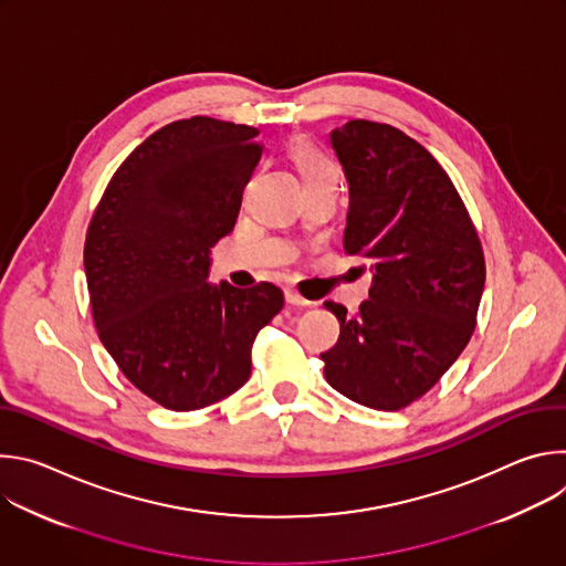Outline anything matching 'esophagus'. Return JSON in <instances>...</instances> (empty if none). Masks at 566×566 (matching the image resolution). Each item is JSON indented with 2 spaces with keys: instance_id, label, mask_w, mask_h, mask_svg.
Here are the masks:
<instances>
[{
  "instance_id": "obj_1",
  "label": "esophagus",
  "mask_w": 566,
  "mask_h": 566,
  "mask_svg": "<svg viewBox=\"0 0 566 566\" xmlns=\"http://www.w3.org/2000/svg\"><path fill=\"white\" fill-rule=\"evenodd\" d=\"M284 300L289 302V304H295V306H308L311 302L306 300V297H302L297 291H286L284 293Z\"/></svg>"
}]
</instances>
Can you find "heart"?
<instances>
[{
    "label": "heart",
    "instance_id": "heart-1",
    "mask_svg": "<svg viewBox=\"0 0 566 566\" xmlns=\"http://www.w3.org/2000/svg\"><path fill=\"white\" fill-rule=\"evenodd\" d=\"M289 154L295 160L297 170L302 172L304 184H313V181H319L329 175H336V168L332 166V160L304 136H295L291 140Z\"/></svg>",
    "mask_w": 566,
    "mask_h": 566
}]
</instances>
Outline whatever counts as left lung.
Listing matches in <instances>:
<instances>
[{"label": "left lung", "mask_w": 566, "mask_h": 566, "mask_svg": "<svg viewBox=\"0 0 566 566\" xmlns=\"http://www.w3.org/2000/svg\"><path fill=\"white\" fill-rule=\"evenodd\" d=\"M332 147L349 181L345 253L374 277L356 317L327 302L340 338L319 358L334 389L396 412L430 391L468 345L486 262L465 203L421 143L358 118L332 132Z\"/></svg>", "instance_id": "obj_1"}]
</instances>
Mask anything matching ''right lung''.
<instances>
[{"label":"right lung","instance_id":"right-lung-1","mask_svg":"<svg viewBox=\"0 0 566 566\" xmlns=\"http://www.w3.org/2000/svg\"><path fill=\"white\" fill-rule=\"evenodd\" d=\"M258 134L210 116L156 129L114 172L87 228L98 338L138 391L175 412L244 385L253 343L284 304L271 282H206L262 156Z\"/></svg>","mask_w":566,"mask_h":566}]
</instances>
